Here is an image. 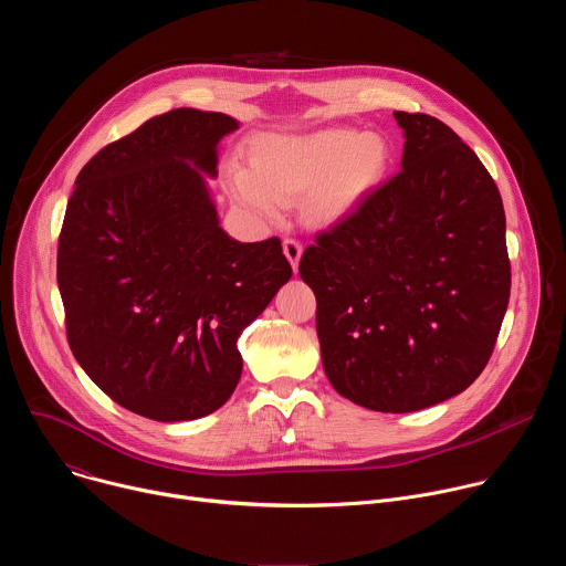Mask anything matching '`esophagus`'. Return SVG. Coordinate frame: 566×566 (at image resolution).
<instances>
[{"label":"esophagus","mask_w":566,"mask_h":566,"mask_svg":"<svg viewBox=\"0 0 566 566\" xmlns=\"http://www.w3.org/2000/svg\"><path fill=\"white\" fill-rule=\"evenodd\" d=\"M282 249H284L286 260L291 262V266H293V271H295V269H297V262H300V258H302V244H300L297 239L286 237V239L282 241Z\"/></svg>","instance_id":"obj_1"}]
</instances>
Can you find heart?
<instances>
[{
  "mask_svg": "<svg viewBox=\"0 0 566 566\" xmlns=\"http://www.w3.org/2000/svg\"><path fill=\"white\" fill-rule=\"evenodd\" d=\"M391 160L385 136L354 127L264 134L251 145V170L230 164L228 188L253 217L273 221L302 192L311 223L336 226L382 181Z\"/></svg>",
  "mask_w": 566,
  "mask_h": 566,
  "instance_id": "1",
  "label": "heart"
}]
</instances>
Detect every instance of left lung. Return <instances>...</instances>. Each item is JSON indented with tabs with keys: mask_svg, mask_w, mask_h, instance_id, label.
Here are the masks:
<instances>
[{
	"mask_svg": "<svg viewBox=\"0 0 566 566\" xmlns=\"http://www.w3.org/2000/svg\"><path fill=\"white\" fill-rule=\"evenodd\" d=\"M400 172L300 260L322 367L376 412H417L486 367L511 295L506 217L476 154L441 120L394 112Z\"/></svg>",
	"mask_w": 566,
	"mask_h": 566,
	"instance_id": "obj_1",
	"label": "left lung"
}]
</instances>
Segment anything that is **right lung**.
I'll use <instances>...</instances> for the list:
<instances>
[{
	"instance_id": "add662e5",
	"label": "right lung",
	"mask_w": 566,
	"mask_h": 566,
	"mask_svg": "<svg viewBox=\"0 0 566 566\" xmlns=\"http://www.w3.org/2000/svg\"><path fill=\"white\" fill-rule=\"evenodd\" d=\"M239 123L172 109L80 170L57 241L69 347L125 410L192 421L241 376L237 338L291 280L277 237L241 244L219 226L206 177Z\"/></svg>"
}]
</instances>
